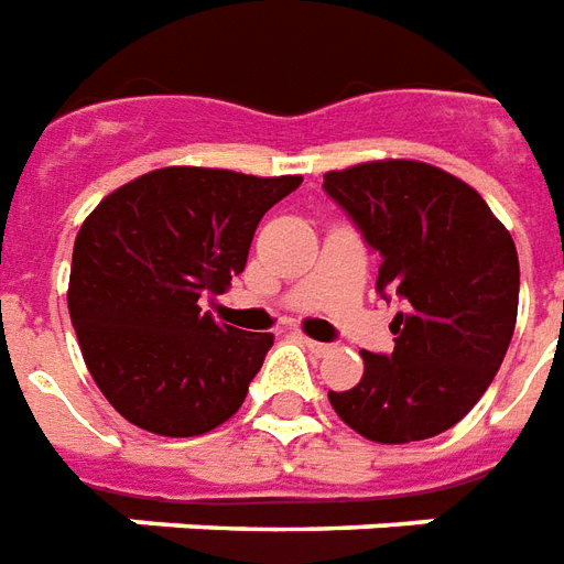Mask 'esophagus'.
<instances>
[{
    "instance_id": "obj_1",
    "label": "esophagus",
    "mask_w": 564,
    "mask_h": 564,
    "mask_svg": "<svg viewBox=\"0 0 564 564\" xmlns=\"http://www.w3.org/2000/svg\"><path fill=\"white\" fill-rule=\"evenodd\" d=\"M300 343H303V348H310L312 355H330V343H318V339H310V336H300Z\"/></svg>"
}]
</instances>
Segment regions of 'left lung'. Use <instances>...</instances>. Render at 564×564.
I'll use <instances>...</instances> for the list:
<instances>
[{
    "mask_svg": "<svg viewBox=\"0 0 564 564\" xmlns=\"http://www.w3.org/2000/svg\"><path fill=\"white\" fill-rule=\"evenodd\" d=\"M324 192L381 254L376 291L405 312L390 322L393 351L364 357L333 412L378 445L445 433L490 388L511 345L520 261L511 234L459 176L414 159H381L324 174Z\"/></svg>",
    "mask_w": 564,
    "mask_h": 564,
    "instance_id": "left-lung-1",
    "label": "left lung"
}]
</instances>
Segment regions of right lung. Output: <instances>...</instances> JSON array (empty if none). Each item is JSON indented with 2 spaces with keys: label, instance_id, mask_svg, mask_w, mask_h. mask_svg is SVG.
<instances>
[{
  "label": "right lung",
  "instance_id": "right-lung-1",
  "mask_svg": "<svg viewBox=\"0 0 564 564\" xmlns=\"http://www.w3.org/2000/svg\"><path fill=\"white\" fill-rule=\"evenodd\" d=\"M300 183L174 164L86 216L68 312L89 376L126 421L188 438L237 414L273 333L219 324L200 303L231 288L258 221Z\"/></svg>",
  "mask_w": 564,
  "mask_h": 564
}]
</instances>
